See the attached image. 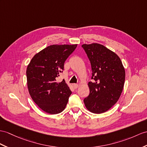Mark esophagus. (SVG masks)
Here are the masks:
<instances>
[{
    "mask_svg": "<svg viewBox=\"0 0 147 147\" xmlns=\"http://www.w3.org/2000/svg\"><path fill=\"white\" fill-rule=\"evenodd\" d=\"M73 87H74V88H78V84H73Z\"/></svg>",
    "mask_w": 147,
    "mask_h": 147,
    "instance_id": "34e87169",
    "label": "esophagus"
}]
</instances>
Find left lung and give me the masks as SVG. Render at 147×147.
I'll use <instances>...</instances> for the list:
<instances>
[{"label": "left lung", "instance_id": "1", "mask_svg": "<svg viewBox=\"0 0 147 147\" xmlns=\"http://www.w3.org/2000/svg\"><path fill=\"white\" fill-rule=\"evenodd\" d=\"M90 60L92 82L88 85L90 94L85 98V105L90 112L102 113L119 100L122 92L125 71L119 57L103 45L83 44Z\"/></svg>", "mask_w": 147, "mask_h": 147}]
</instances>
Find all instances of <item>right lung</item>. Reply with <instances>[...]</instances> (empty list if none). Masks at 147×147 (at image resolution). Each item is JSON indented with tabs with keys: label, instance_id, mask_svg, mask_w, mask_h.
<instances>
[{
	"label": "right lung",
	"instance_id": "right-lung-1",
	"mask_svg": "<svg viewBox=\"0 0 147 147\" xmlns=\"http://www.w3.org/2000/svg\"><path fill=\"white\" fill-rule=\"evenodd\" d=\"M77 44L52 45L36 53L28 64L26 74L31 98L38 107L50 114H57L65 109L71 94L63 80L56 82L62 72L64 63Z\"/></svg>",
	"mask_w": 147,
	"mask_h": 147
}]
</instances>
